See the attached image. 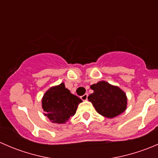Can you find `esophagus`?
<instances>
[{"label":"esophagus","instance_id":"1","mask_svg":"<svg viewBox=\"0 0 158 158\" xmlns=\"http://www.w3.org/2000/svg\"><path fill=\"white\" fill-rule=\"evenodd\" d=\"M81 98H82V100H83V101L87 100V98H88V94H85V95H82V96H81Z\"/></svg>","mask_w":158,"mask_h":158}]
</instances>
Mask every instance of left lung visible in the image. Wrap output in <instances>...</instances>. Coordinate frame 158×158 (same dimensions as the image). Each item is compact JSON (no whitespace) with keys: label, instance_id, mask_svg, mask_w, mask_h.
<instances>
[{"label":"left lung","instance_id":"obj_1","mask_svg":"<svg viewBox=\"0 0 158 158\" xmlns=\"http://www.w3.org/2000/svg\"><path fill=\"white\" fill-rule=\"evenodd\" d=\"M94 92L88 98L97 112L106 118H114L125 111L127 97L125 92L117 86L105 81L91 85Z\"/></svg>","mask_w":158,"mask_h":158}]
</instances>
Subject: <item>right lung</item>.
Here are the masks:
<instances>
[{
  "mask_svg": "<svg viewBox=\"0 0 158 158\" xmlns=\"http://www.w3.org/2000/svg\"><path fill=\"white\" fill-rule=\"evenodd\" d=\"M79 97L70 93L64 83L49 89L42 99L45 115L54 123H65L74 115L78 105L82 102Z\"/></svg>",
  "mask_w": 158,
  "mask_h": 158,
  "instance_id": "add662e5",
  "label": "right lung"
}]
</instances>
